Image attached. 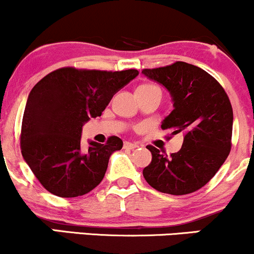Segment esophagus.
<instances>
[{
    "label": "esophagus",
    "mask_w": 254,
    "mask_h": 254,
    "mask_svg": "<svg viewBox=\"0 0 254 254\" xmlns=\"http://www.w3.org/2000/svg\"><path fill=\"white\" fill-rule=\"evenodd\" d=\"M139 145L136 143H130V142H124V149H135V148H138Z\"/></svg>",
    "instance_id": "1"
}]
</instances>
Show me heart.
I'll list each match as a JSON object with an SVG mask.
<instances>
[{
    "label": "heart",
    "instance_id": "heart-1",
    "mask_svg": "<svg viewBox=\"0 0 254 254\" xmlns=\"http://www.w3.org/2000/svg\"><path fill=\"white\" fill-rule=\"evenodd\" d=\"M148 87H154V86H150V84H144V86H141L139 88H148Z\"/></svg>",
    "mask_w": 254,
    "mask_h": 254
}]
</instances>
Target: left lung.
<instances>
[{
	"instance_id": "8db88e82",
	"label": "left lung",
	"mask_w": 254,
	"mask_h": 254,
	"mask_svg": "<svg viewBox=\"0 0 254 254\" xmlns=\"http://www.w3.org/2000/svg\"><path fill=\"white\" fill-rule=\"evenodd\" d=\"M142 74L170 92L173 111L161 127L172 135L182 132V148L171 156L147 145L151 162L143 177L164 193H192L203 188L220 170L232 148L233 109L220 83L196 65L176 62Z\"/></svg>"
}]
</instances>
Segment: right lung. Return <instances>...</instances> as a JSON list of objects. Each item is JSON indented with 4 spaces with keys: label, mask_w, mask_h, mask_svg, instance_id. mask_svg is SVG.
Returning <instances> with one entry per match:
<instances>
[{
    "label": "right lung",
    "mask_w": 254,
    "mask_h": 254,
    "mask_svg": "<svg viewBox=\"0 0 254 254\" xmlns=\"http://www.w3.org/2000/svg\"><path fill=\"white\" fill-rule=\"evenodd\" d=\"M138 71L61 68L31 90L21 125V153L40 184L52 194L71 198L97 188L110 156L123 141L112 136L105 144H81L84 123L100 117L111 99Z\"/></svg>",
    "instance_id": "1"
}]
</instances>
